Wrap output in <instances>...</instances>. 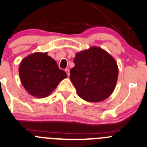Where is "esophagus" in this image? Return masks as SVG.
<instances>
[{
  "label": "esophagus",
  "instance_id": "1",
  "mask_svg": "<svg viewBox=\"0 0 147 147\" xmlns=\"http://www.w3.org/2000/svg\"><path fill=\"white\" fill-rule=\"evenodd\" d=\"M65 72H66V74H67V75H68V76H69V74H70V73H69V70H68V69H67V68H66V69L65 70Z\"/></svg>",
  "mask_w": 147,
  "mask_h": 147
}]
</instances>
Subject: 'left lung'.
Segmentation results:
<instances>
[{"label": "left lung", "mask_w": 147, "mask_h": 147, "mask_svg": "<svg viewBox=\"0 0 147 147\" xmlns=\"http://www.w3.org/2000/svg\"><path fill=\"white\" fill-rule=\"evenodd\" d=\"M70 79L77 94L90 102L105 100L113 93L118 75L114 58L102 49L92 47L76 53Z\"/></svg>", "instance_id": "8db88e82"}]
</instances>
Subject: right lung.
Listing matches in <instances>:
<instances>
[{
	"mask_svg": "<svg viewBox=\"0 0 147 147\" xmlns=\"http://www.w3.org/2000/svg\"><path fill=\"white\" fill-rule=\"evenodd\" d=\"M21 82L34 97L43 98L51 93L61 81L67 77L56 62L46 53H36L25 58L19 66Z\"/></svg>",
	"mask_w": 147,
	"mask_h": 147,
	"instance_id": "1",
	"label": "right lung"
}]
</instances>
